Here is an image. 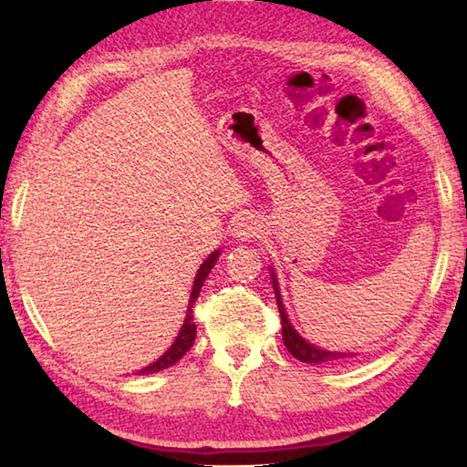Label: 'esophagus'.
<instances>
[{
    "instance_id": "34e87169",
    "label": "esophagus",
    "mask_w": 467,
    "mask_h": 467,
    "mask_svg": "<svg viewBox=\"0 0 467 467\" xmlns=\"http://www.w3.org/2000/svg\"><path fill=\"white\" fill-rule=\"evenodd\" d=\"M263 234V223L256 216H241L234 223V236L241 241L259 239Z\"/></svg>"
}]
</instances>
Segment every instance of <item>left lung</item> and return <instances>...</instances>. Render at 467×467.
I'll return each instance as SVG.
<instances>
[{"mask_svg":"<svg viewBox=\"0 0 467 467\" xmlns=\"http://www.w3.org/2000/svg\"><path fill=\"white\" fill-rule=\"evenodd\" d=\"M273 286H275V296H276V305H279V313H281V325H283V341L286 345V349L293 357H296L299 361L305 363H331L337 359H343V357H355L353 353H331V351H323V349H317L315 345L306 343L303 337L293 329V325L286 319V313L283 309V303H281V293H279V285H276V279L273 275Z\"/></svg>","mask_w":467,"mask_h":467,"instance_id":"8db88e82","label":"left lung"}]
</instances>
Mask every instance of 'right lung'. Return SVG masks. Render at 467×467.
<instances>
[{
    "instance_id": "1",
    "label": "right lung",
    "mask_w": 467,
    "mask_h": 467,
    "mask_svg": "<svg viewBox=\"0 0 467 467\" xmlns=\"http://www.w3.org/2000/svg\"><path fill=\"white\" fill-rule=\"evenodd\" d=\"M216 256H218V251L213 253L208 259L201 265V269H198L196 273V279H194V286H192V295H191V305H188V313H186V319H184V325L181 333H178L176 341L172 343L171 349H168L161 359L154 361L152 365L144 367V369H140L142 375H148V373H156V371H162L166 369V367H172L176 361L182 359V355L191 349L192 343H194V337H196V325H194V319H192V305L196 303L198 295H201V289L204 285V279L208 276V273H211V269L216 263Z\"/></svg>"
}]
</instances>
